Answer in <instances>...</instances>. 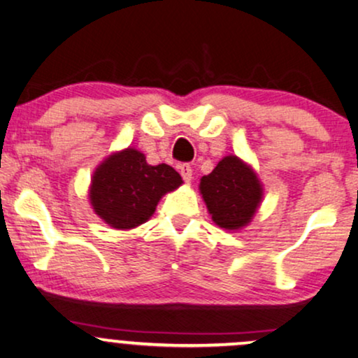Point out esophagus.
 I'll return each mask as SVG.
<instances>
[{
    "instance_id": "1",
    "label": "esophagus",
    "mask_w": 358,
    "mask_h": 358,
    "mask_svg": "<svg viewBox=\"0 0 358 358\" xmlns=\"http://www.w3.org/2000/svg\"><path fill=\"white\" fill-rule=\"evenodd\" d=\"M178 171H180V175H182V178L185 180V182H192L193 170H192V166H189L188 164H180L178 165Z\"/></svg>"
}]
</instances>
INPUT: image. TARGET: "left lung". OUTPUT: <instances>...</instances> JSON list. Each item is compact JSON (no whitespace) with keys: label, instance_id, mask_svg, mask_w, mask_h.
<instances>
[{"label":"left lung","instance_id":"left-lung-1","mask_svg":"<svg viewBox=\"0 0 358 358\" xmlns=\"http://www.w3.org/2000/svg\"><path fill=\"white\" fill-rule=\"evenodd\" d=\"M200 193L211 220L226 231L246 228L264 196L255 169L236 155L223 157L210 175L201 176Z\"/></svg>","mask_w":358,"mask_h":358}]
</instances>
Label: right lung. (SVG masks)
Returning a JSON list of instances; mask_svg holds the SVG:
<instances>
[{
  "instance_id": "right-lung-1",
  "label": "right lung",
  "mask_w": 358,
  "mask_h": 358,
  "mask_svg": "<svg viewBox=\"0 0 358 358\" xmlns=\"http://www.w3.org/2000/svg\"><path fill=\"white\" fill-rule=\"evenodd\" d=\"M182 183L170 165H148L142 152L127 147L103 158L94 171L89 201L103 223L127 231L147 223L162 196Z\"/></svg>"
}]
</instances>
